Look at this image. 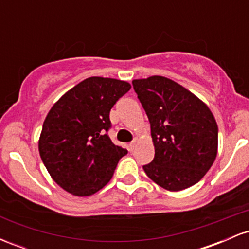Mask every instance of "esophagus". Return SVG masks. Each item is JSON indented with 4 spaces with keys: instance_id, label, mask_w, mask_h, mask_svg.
<instances>
[{
    "instance_id": "obj_1",
    "label": "esophagus",
    "mask_w": 249,
    "mask_h": 249,
    "mask_svg": "<svg viewBox=\"0 0 249 249\" xmlns=\"http://www.w3.org/2000/svg\"><path fill=\"white\" fill-rule=\"evenodd\" d=\"M134 148H136V141L131 142L130 144H128V150H130V151H133Z\"/></svg>"
}]
</instances>
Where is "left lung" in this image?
<instances>
[{"label":"left lung","mask_w":249,"mask_h":249,"mask_svg":"<svg viewBox=\"0 0 249 249\" xmlns=\"http://www.w3.org/2000/svg\"><path fill=\"white\" fill-rule=\"evenodd\" d=\"M151 125L154 158L145 173L159 186L181 191L201 180L218 151V125L205 103L178 83L152 76L132 81Z\"/></svg>","instance_id":"1"}]
</instances>
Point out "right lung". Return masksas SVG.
Instances as JSON below:
<instances>
[{
	"instance_id": "1",
	"label": "right lung",
	"mask_w": 249,
	"mask_h": 249,
	"mask_svg": "<svg viewBox=\"0 0 249 249\" xmlns=\"http://www.w3.org/2000/svg\"><path fill=\"white\" fill-rule=\"evenodd\" d=\"M130 89L128 83L118 79L90 77L51 107L38 148L43 164L63 190L91 196L112 178L127 150L108 137L110 111Z\"/></svg>"
}]
</instances>
